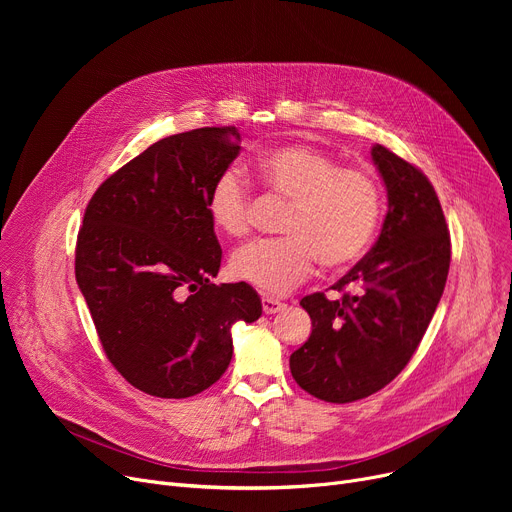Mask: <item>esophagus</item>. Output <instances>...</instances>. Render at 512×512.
Wrapping results in <instances>:
<instances>
[{
    "label": "esophagus",
    "mask_w": 512,
    "mask_h": 512,
    "mask_svg": "<svg viewBox=\"0 0 512 512\" xmlns=\"http://www.w3.org/2000/svg\"><path fill=\"white\" fill-rule=\"evenodd\" d=\"M261 305H263V313H267V315L284 311V307H286L282 301L272 299V297H263V299H261Z\"/></svg>",
    "instance_id": "esophagus-1"
}]
</instances>
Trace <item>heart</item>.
Wrapping results in <instances>:
<instances>
[{
	"mask_svg": "<svg viewBox=\"0 0 512 512\" xmlns=\"http://www.w3.org/2000/svg\"><path fill=\"white\" fill-rule=\"evenodd\" d=\"M255 170L272 193L292 203L284 232L255 240L230 259V274L265 294H284L301 284L319 259L338 270L359 261L378 234L384 197L367 170L342 168L332 155L307 145H282L257 157ZM253 197L247 182L226 170L211 184L209 220L226 236L251 228Z\"/></svg>",
	"mask_w": 512,
	"mask_h": 512,
	"instance_id": "b5f03b06",
	"label": "heart"
}]
</instances>
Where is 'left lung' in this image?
Returning a JSON list of instances; mask_svg holds the SVG:
<instances>
[{
  "instance_id": "8db88e82",
  "label": "left lung",
  "mask_w": 512,
  "mask_h": 512,
  "mask_svg": "<svg viewBox=\"0 0 512 512\" xmlns=\"http://www.w3.org/2000/svg\"><path fill=\"white\" fill-rule=\"evenodd\" d=\"M371 159L388 191L380 238L332 286L355 292L340 301L315 292L301 301L313 330L290 355L294 382L338 405L382 390L407 367L450 267V234L432 182L382 145H373Z\"/></svg>"
}]
</instances>
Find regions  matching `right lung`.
I'll return each instance as SVG.
<instances>
[{
    "instance_id": "right-lung-1",
    "label": "right lung",
    "mask_w": 512,
    "mask_h": 512,
    "mask_svg": "<svg viewBox=\"0 0 512 512\" xmlns=\"http://www.w3.org/2000/svg\"><path fill=\"white\" fill-rule=\"evenodd\" d=\"M238 151L234 126L172 134L107 178L87 205L78 288L107 359L151 396L188 398L218 382L232 359V326L261 315L249 284L211 282L222 249L207 197Z\"/></svg>"
}]
</instances>
